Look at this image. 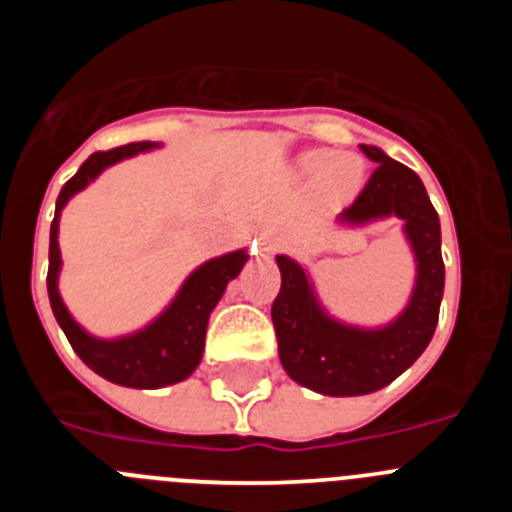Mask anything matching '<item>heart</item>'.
Listing matches in <instances>:
<instances>
[{
  "label": "heart",
  "instance_id": "1",
  "mask_svg": "<svg viewBox=\"0 0 512 512\" xmlns=\"http://www.w3.org/2000/svg\"><path fill=\"white\" fill-rule=\"evenodd\" d=\"M300 171L323 184V192L333 202L351 200L364 182V164L359 158L336 156L333 151H307L300 158Z\"/></svg>",
  "mask_w": 512,
  "mask_h": 512
}]
</instances>
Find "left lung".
<instances>
[{"mask_svg":"<svg viewBox=\"0 0 512 512\" xmlns=\"http://www.w3.org/2000/svg\"><path fill=\"white\" fill-rule=\"evenodd\" d=\"M374 174L341 212L343 225L400 217L415 253V287L405 310L382 328H356L330 318L297 261L277 256L282 289L271 305L279 359L297 384L328 397L369 395L400 377L431 343L443 297L441 223L413 169L392 161L382 148L361 146Z\"/></svg>","mask_w":512,"mask_h":512,"instance_id":"obj_1","label":"left lung"}]
</instances>
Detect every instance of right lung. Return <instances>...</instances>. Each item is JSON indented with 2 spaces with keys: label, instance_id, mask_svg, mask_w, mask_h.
I'll use <instances>...</instances> for the list:
<instances>
[{
  "label": "right lung",
  "instance_id": "obj_1",
  "mask_svg": "<svg viewBox=\"0 0 512 512\" xmlns=\"http://www.w3.org/2000/svg\"><path fill=\"white\" fill-rule=\"evenodd\" d=\"M151 148H158V143L140 140V143L112 148V151L92 153L58 194L56 217L51 223V248H48V297H51L53 315L69 338L71 348L99 377L122 384V387H135V390H158L166 384L182 382L200 366L210 312L220 302L230 279L238 277L248 261L246 251H233L205 261L200 269L189 274L174 302L151 325L130 336L112 338V341L94 338L71 318V312L66 310L58 295V271H61L58 217H61V210L107 166L135 153L151 151Z\"/></svg>",
  "mask_w": 512,
  "mask_h": 512
}]
</instances>
